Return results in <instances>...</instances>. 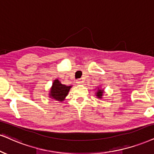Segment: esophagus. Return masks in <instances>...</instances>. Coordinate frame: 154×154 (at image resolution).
I'll list each match as a JSON object with an SVG mask.
<instances>
[{"instance_id":"obj_1","label":"esophagus","mask_w":154,"mask_h":154,"mask_svg":"<svg viewBox=\"0 0 154 154\" xmlns=\"http://www.w3.org/2000/svg\"><path fill=\"white\" fill-rule=\"evenodd\" d=\"M82 83V81H81L80 79H78V80H76V83L77 84H80V83Z\"/></svg>"}]
</instances>
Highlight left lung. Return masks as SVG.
Returning <instances> with one entry per match:
<instances>
[{"label":"left lung","instance_id":"8db88e82","mask_svg":"<svg viewBox=\"0 0 154 154\" xmlns=\"http://www.w3.org/2000/svg\"><path fill=\"white\" fill-rule=\"evenodd\" d=\"M95 94H96V96L98 98H100V99H102L103 96V94H104V88H102L101 87H98L97 91H95Z\"/></svg>","mask_w":154,"mask_h":154}]
</instances>
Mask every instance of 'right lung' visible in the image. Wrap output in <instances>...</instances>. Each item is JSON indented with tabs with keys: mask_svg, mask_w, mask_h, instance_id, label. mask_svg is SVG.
<instances>
[{
	"mask_svg": "<svg viewBox=\"0 0 154 154\" xmlns=\"http://www.w3.org/2000/svg\"><path fill=\"white\" fill-rule=\"evenodd\" d=\"M71 88L72 86H66L62 84L58 79H55L49 91L48 97L58 101H63Z\"/></svg>",
	"mask_w": 154,
	"mask_h": 154,
	"instance_id": "1",
	"label": "right lung"
}]
</instances>
